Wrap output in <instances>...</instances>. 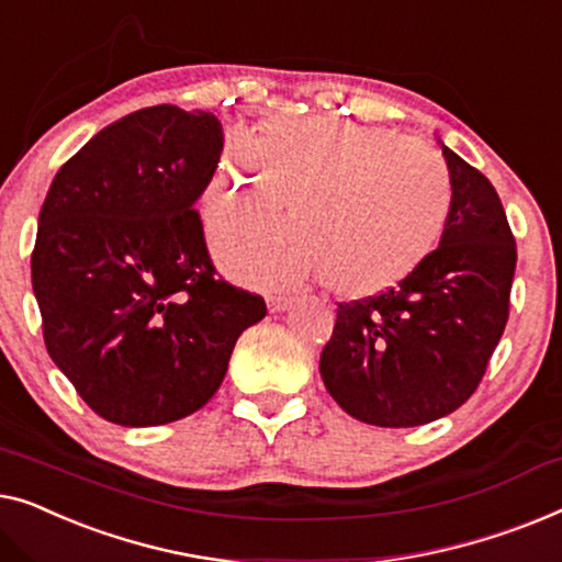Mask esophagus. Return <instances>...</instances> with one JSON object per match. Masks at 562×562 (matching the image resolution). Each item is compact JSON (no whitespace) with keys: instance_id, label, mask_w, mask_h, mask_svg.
Masks as SVG:
<instances>
[{"instance_id":"obj_1","label":"esophagus","mask_w":562,"mask_h":562,"mask_svg":"<svg viewBox=\"0 0 562 562\" xmlns=\"http://www.w3.org/2000/svg\"><path fill=\"white\" fill-rule=\"evenodd\" d=\"M288 305H290V297H282V295H270V297H267V311H270L272 315L288 311Z\"/></svg>"}]
</instances>
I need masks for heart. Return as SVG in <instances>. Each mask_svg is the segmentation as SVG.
I'll return each instance as SVG.
<instances>
[{"label": "heart", "instance_id": "b5f03b06", "mask_svg": "<svg viewBox=\"0 0 562 562\" xmlns=\"http://www.w3.org/2000/svg\"><path fill=\"white\" fill-rule=\"evenodd\" d=\"M288 201L295 224L218 236L224 270L259 288L323 280L341 297H371L432 255L453 183L432 149L384 126L272 116L259 137L228 132L203 193L209 228L274 221Z\"/></svg>", "mask_w": 562, "mask_h": 562}]
</instances>
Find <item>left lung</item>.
Listing matches in <instances>:
<instances>
[{
	"mask_svg": "<svg viewBox=\"0 0 562 562\" xmlns=\"http://www.w3.org/2000/svg\"><path fill=\"white\" fill-rule=\"evenodd\" d=\"M440 147L453 205L438 249L397 288L338 303L321 353L330 397L379 428H415L461 407L509 318L517 244L507 213L486 176Z\"/></svg>",
	"mask_w": 562,
	"mask_h": 562,
	"instance_id": "left-lung-1",
	"label": "left lung"
}]
</instances>
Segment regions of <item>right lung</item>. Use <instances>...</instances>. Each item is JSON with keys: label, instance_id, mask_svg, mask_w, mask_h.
Returning <instances> with one entry per match:
<instances>
[{"label": "right lung", "instance_id": "add662e5", "mask_svg": "<svg viewBox=\"0 0 562 562\" xmlns=\"http://www.w3.org/2000/svg\"><path fill=\"white\" fill-rule=\"evenodd\" d=\"M224 130L172 104L122 116L55 172L37 218L33 292L50 359L86 405L124 428L195 413L234 344L267 315L216 280L195 201Z\"/></svg>", "mask_w": 562, "mask_h": 562}]
</instances>
